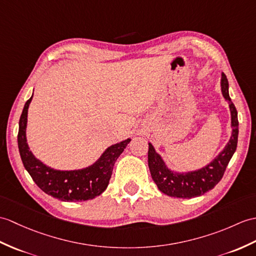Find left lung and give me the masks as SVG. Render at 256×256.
<instances>
[{
  "label": "left lung",
  "instance_id": "left-lung-1",
  "mask_svg": "<svg viewBox=\"0 0 256 256\" xmlns=\"http://www.w3.org/2000/svg\"><path fill=\"white\" fill-rule=\"evenodd\" d=\"M222 92L224 98L228 101L231 114V133L230 140L224 146V150L205 167L190 172H174L170 170L162 156L156 152L155 148L148 142V167L154 182L162 193L172 198H192L203 195L216 186L222 180L226 168L231 157L236 150L238 134H239V122H238V112L229 96V84L227 76L222 74Z\"/></svg>",
  "mask_w": 256,
  "mask_h": 256
}]
</instances>
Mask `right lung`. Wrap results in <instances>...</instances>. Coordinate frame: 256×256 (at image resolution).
Masks as SVG:
<instances>
[{
  "label": "right lung",
  "instance_id": "right-lung-1",
  "mask_svg": "<svg viewBox=\"0 0 256 256\" xmlns=\"http://www.w3.org/2000/svg\"><path fill=\"white\" fill-rule=\"evenodd\" d=\"M32 99V96L22 109L17 142L24 167L34 183L48 195L64 202H82L99 196L108 186L114 162L126 150L130 138L106 148L97 162L87 168L70 171L52 169L36 158L27 144V114Z\"/></svg>",
  "mask_w": 256,
  "mask_h": 256
}]
</instances>
